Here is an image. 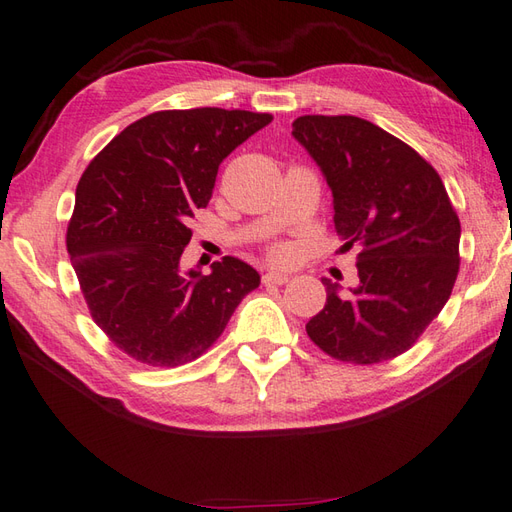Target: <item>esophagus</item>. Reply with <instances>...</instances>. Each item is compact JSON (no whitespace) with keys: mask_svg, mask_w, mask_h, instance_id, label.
<instances>
[{"mask_svg":"<svg viewBox=\"0 0 512 512\" xmlns=\"http://www.w3.org/2000/svg\"><path fill=\"white\" fill-rule=\"evenodd\" d=\"M261 281H264L266 285H285L290 281V277L281 275V272H266V275L261 277Z\"/></svg>","mask_w":512,"mask_h":512,"instance_id":"1","label":"esophagus"}]
</instances>
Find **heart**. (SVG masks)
Returning a JSON list of instances; mask_svg holds the SVG:
<instances>
[{
  "instance_id": "heart-1",
  "label": "heart",
  "mask_w": 512,
  "mask_h": 512,
  "mask_svg": "<svg viewBox=\"0 0 512 512\" xmlns=\"http://www.w3.org/2000/svg\"><path fill=\"white\" fill-rule=\"evenodd\" d=\"M268 257L272 261H277V264H288V261H292L294 257V248L290 244H275L270 248Z\"/></svg>"
}]
</instances>
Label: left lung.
<instances>
[{"mask_svg":"<svg viewBox=\"0 0 512 512\" xmlns=\"http://www.w3.org/2000/svg\"><path fill=\"white\" fill-rule=\"evenodd\" d=\"M292 135L334 194L344 251H358V288L327 283V303L307 336L349 364L406 353L441 314L460 270V220L441 176L384 128L353 115H303Z\"/></svg>","mask_w":512,"mask_h":512,"instance_id":"obj_1","label":"left lung"}]
</instances>
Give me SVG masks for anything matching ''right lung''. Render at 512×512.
Instances as JSON below:
<instances>
[{"instance_id":"obj_1","label":"right lung","mask_w":512,"mask_h":512,"mask_svg":"<svg viewBox=\"0 0 512 512\" xmlns=\"http://www.w3.org/2000/svg\"><path fill=\"white\" fill-rule=\"evenodd\" d=\"M272 122L216 106L157 111L95 154L76 187L67 253L93 323L141 364L200 358L259 285L242 259L181 272L189 218L207 207L222 159Z\"/></svg>"}]
</instances>
